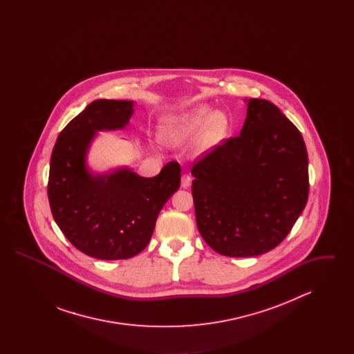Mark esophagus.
Listing matches in <instances>:
<instances>
[{
  "label": "esophagus",
  "instance_id": "esophagus-1",
  "mask_svg": "<svg viewBox=\"0 0 354 354\" xmlns=\"http://www.w3.org/2000/svg\"><path fill=\"white\" fill-rule=\"evenodd\" d=\"M191 182H192V178L188 174L182 175V187L183 188H188L191 185Z\"/></svg>",
  "mask_w": 354,
  "mask_h": 354
}]
</instances>
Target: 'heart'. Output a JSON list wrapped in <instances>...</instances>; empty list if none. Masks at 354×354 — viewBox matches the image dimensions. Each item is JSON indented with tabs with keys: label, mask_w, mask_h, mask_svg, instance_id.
I'll list each match as a JSON object with an SVG mask.
<instances>
[{
	"label": "heart",
	"mask_w": 354,
	"mask_h": 354,
	"mask_svg": "<svg viewBox=\"0 0 354 354\" xmlns=\"http://www.w3.org/2000/svg\"><path fill=\"white\" fill-rule=\"evenodd\" d=\"M207 115H208L207 107H196L191 111H187L185 114L171 117L166 120L163 126V138L172 145L183 143L198 134L203 123L207 120L203 140H204V145H211L224 131L227 119L219 111L212 113L208 118Z\"/></svg>",
	"instance_id": "b5f03b06"
}]
</instances>
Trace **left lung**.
<instances>
[{
    "mask_svg": "<svg viewBox=\"0 0 354 354\" xmlns=\"http://www.w3.org/2000/svg\"><path fill=\"white\" fill-rule=\"evenodd\" d=\"M191 174L198 230L224 256L270 252L308 202L303 135L266 100H250L240 135L204 155Z\"/></svg>",
    "mask_w": 354,
    "mask_h": 354,
    "instance_id": "left-lung-1",
    "label": "left lung"
}]
</instances>
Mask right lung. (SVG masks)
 <instances>
[{
  "label": "right lung",
  "instance_id": "1",
  "mask_svg": "<svg viewBox=\"0 0 354 354\" xmlns=\"http://www.w3.org/2000/svg\"><path fill=\"white\" fill-rule=\"evenodd\" d=\"M133 107V101L91 102L59 133L51 152L53 218L77 250L101 260L142 252L160 209L180 185L178 162H169L153 178L129 169L98 175L87 169L86 153L97 131L124 129Z\"/></svg>",
  "mask_w": 354,
  "mask_h": 354
}]
</instances>
